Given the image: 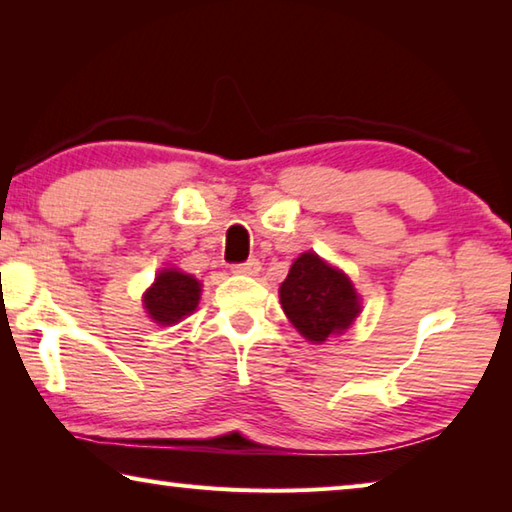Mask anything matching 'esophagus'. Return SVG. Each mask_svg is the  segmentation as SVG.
I'll return each instance as SVG.
<instances>
[{
    "label": "esophagus",
    "instance_id": "obj_1",
    "mask_svg": "<svg viewBox=\"0 0 512 512\" xmlns=\"http://www.w3.org/2000/svg\"><path fill=\"white\" fill-rule=\"evenodd\" d=\"M259 268H262V264H259L257 259H248V262H244V264H235V266H232V273H239V275H257Z\"/></svg>",
    "mask_w": 512,
    "mask_h": 512
}]
</instances>
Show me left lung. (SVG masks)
<instances>
[{
	"label": "left lung",
	"mask_w": 512,
	"mask_h": 512,
	"mask_svg": "<svg viewBox=\"0 0 512 512\" xmlns=\"http://www.w3.org/2000/svg\"><path fill=\"white\" fill-rule=\"evenodd\" d=\"M291 325L311 343L343 334L361 314V298L350 277L316 253H302L280 287Z\"/></svg>",
	"instance_id": "8db88e82"
}]
</instances>
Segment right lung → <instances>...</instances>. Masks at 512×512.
Masks as SVG:
<instances>
[{"mask_svg": "<svg viewBox=\"0 0 512 512\" xmlns=\"http://www.w3.org/2000/svg\"><path fill=\"white\" fill-rule=\"evenodd\" d=\"M198 300H201V282L194 275L178 268H164L144 293V309L155 323L167 327L194 314Z\"/></svg>", "mask_w": 512, "mask_h": 512, "instance_id": "obj_1", "label": "right lung"}]
</instances>
